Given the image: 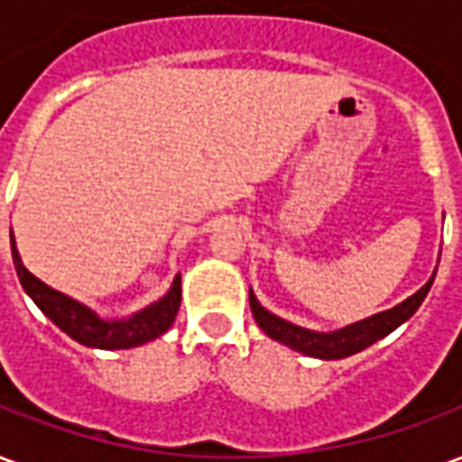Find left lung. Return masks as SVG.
<instances>
[{
	"label": "left lung",
	"mask_w": 462,
	"mask_h": 462,
	"mask_svg": "<svg viewBox=\"0 0 462 462\" xmlns=\"http://www.w3.org/2000/svg\"><path fill=\"white\" fill-rule=\"evenodd\" d=\"M436 277V274H433ZM433 280L428 282L426 287L408 297L406 301H401L398 307L388 311H381L376 317H368L364 321H356L351 324L346 329L334 331V334H317V331L301 329V327H294L290 321L280 319L274 317L270 311L260 307V301L254 300V294L250 291V307L252 314H254V321L260 324L262 331L270 337V339H277L282 344H287L294 351H301L307 356H317V358H344L356 354L361 348L371 346L374 341L383 339L386 334L396 329L398 324H403L408 317H413V311L420 307V301L426 300L428 290H430Z\"/></svg>",
	"instance_id": "1"
}]
</instances>
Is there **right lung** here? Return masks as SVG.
<instances>
[{"instance_id":"right-lung-1","label":"right lung","mask_w":462,"mask_h":462,"mask_svg":"<svg viewBox=\"0 0 462 462\" xmlns=\"http://www.w3.org/2000/svg\"><path fill=\"white\" fill-rule=\"evenodd\" d=\"M12 257H14L16 274L24 291L34 300L39 310L44 311L56 327L66 331L71 339H76L84 346L94 348H131L141 346L145 341H152L161 337L162 331L171 329L175 321L178 307H180V274L172 280L171 291L161 301L151 304L148 310L138 311L135 317L125 321H101L94 311L86 310L84 304H79L71 297H66L61 291L46 287L44 282H39L22 264V257L14 247V235H12Z\"/></svg>"}]
</instances>
